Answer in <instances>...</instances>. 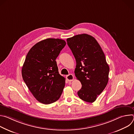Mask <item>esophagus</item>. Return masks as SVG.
Segmentation results:
<instances>
[{
    "instance_id": "1",
    "label": "esophagus",
    "mask_w": 134,
    "mask_h": 134,
    "mask_svg": "<svg viewBox=\"0 0 134 134\" xmlns=\"http://www.w3.org/2000/svg\"><path fill=\"white\" fill-rule=\"evenodd\" d=\"M66 79L68 82H71L74 80V76L72 74H69L66 76Z\"/></svg>"
}]
</instances>
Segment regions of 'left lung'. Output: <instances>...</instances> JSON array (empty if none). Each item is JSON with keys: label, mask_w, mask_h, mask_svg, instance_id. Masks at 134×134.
I'll list each match as a JSON object with an SVG mask.
<instances>
[{"label": "left lung", "mask_w": 134, "mask_h": 134, "mask_svg": "<svg viewBox=\"0 0 134 134\" xmlns=\"http://www.w3.org/2000/svg\"><path fill=\"white\" fill-rule=\"evenodd\" d=\"M76 62L75 74L82 84L77 92L82 100L93 103L106 87L109 67L104 53L95 38L87 34L67 39Z\"/></svg>", "instance_id": "8db88e82"}]
</instances>
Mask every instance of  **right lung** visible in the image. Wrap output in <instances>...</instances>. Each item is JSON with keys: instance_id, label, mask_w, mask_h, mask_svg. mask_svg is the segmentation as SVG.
<instances>
[{"instance_id": "right-lung-1", "label": "right lung", "mask_w": 134, "mask_h": 134, "mask_svg": "<svg viewBox=\"0 0 134 134\" xmlns=\"http://www.w3.org/2000/svg\"><path fill=\"white\" fill-rule=\"evenodd\" d=\"M66 43L49 38L36 43L27 53L22 69L23 79L34 98L48 104L58 100L65 79L58 71L55 59Z\"/></svg>"}]
</instances>
